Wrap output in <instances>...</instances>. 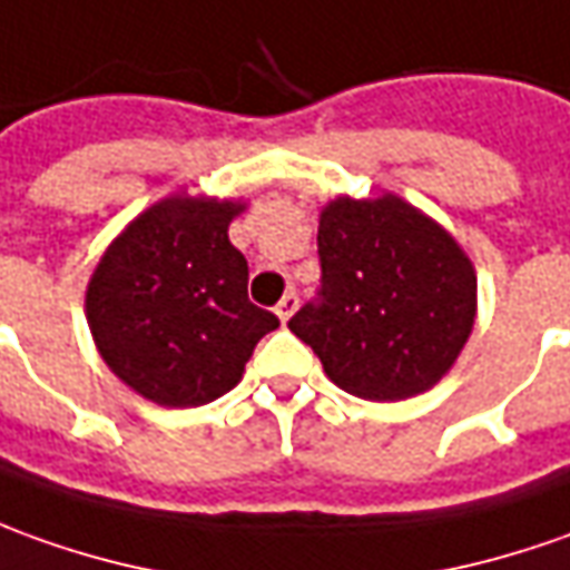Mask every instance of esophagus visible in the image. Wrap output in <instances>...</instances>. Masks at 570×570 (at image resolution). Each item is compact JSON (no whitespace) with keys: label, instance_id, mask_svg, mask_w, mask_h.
I'll use <instances>...</instances> for the list:
<instances>
[{"label":"esophagus","instance_id":"1","mask_svg":"<svg viewBox=\"0 0 570 570\" xmlns=\"http://www.w3.org/2000/svg\"><path fill=\"white\" fill-rule=\"evenodd\" d=\"M296 308H299V293H296V289H289V293H284V299L277 302V308H274V312H277L281 321H289Z\"/></svg>","mask_w":570,"mask_h":570}]
</instances>
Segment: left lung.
I'll return each mask as SVG.
<instances>
[{
  "label": "left lung",
  "instance_id": "1",
  "mask_svg": "<svg viewBox=\"0 0 570 570\" xmlns=\"http://www.w3.org/2000/svg\"><path fill=\"white\" fill-rule=\"evenodd\" d=\"M321 289L289 317L327 377L352 396L396 402L431 390L471 336L478 274L415 205L340 196L317 220Z\"/></svg>",
  "mask_w": 570,
  "mask_h": 570
}]
</instances>
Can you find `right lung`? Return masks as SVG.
<instances>
[{
    "label": "right lung",
    "mask_w": 570,
    "mask_h": 570,
    "mask_svg": "<svg viewBox=\"0 0 570 570\" xmlns=\"http://www.w3.org/2000/svg\"><path fill=\"white\" fill-rule=\"evenodd\" d=\"M246 205L171 196L127 224L87 286L106 365L142 399L193 409L234 390L281 321L249 302V265L227 236Z\"/></svg>",
    "instance_id": "right-lung-1"
}]
</instances>
